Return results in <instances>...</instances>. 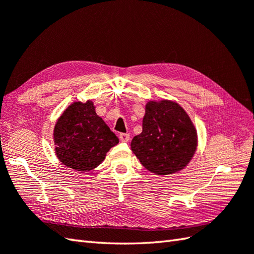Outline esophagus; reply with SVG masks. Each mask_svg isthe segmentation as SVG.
<instances>
[{
  "instance_id": "34e87169",
  "label": "esophagus",
  "mask_w": 254,
  "mask_h": 254,
  "mask_svg": "<svg viewBox=\"0 0 254 254\" xmlns=\"http://www.w3.org/2000/svg\"><path fill=\"white\" fill-rule=\"evenodd\" d=\"M119 138H120L121 142L127 143V142L130 141V134H128V133H121L120 135H119Z\"/></svg>"
}]
</instances>
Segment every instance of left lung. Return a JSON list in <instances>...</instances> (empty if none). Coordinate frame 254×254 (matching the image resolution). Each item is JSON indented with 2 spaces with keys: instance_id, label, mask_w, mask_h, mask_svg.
<instances>
[{
  "instance_id": "obj_1",
  "label": "left lung",
  "mask_w": 254,
  "mask_h": 254,
  "mask_svg": "<svg viewBox=\"0 0 254 254\" xmlns=\"http://www.w3.org/2000/svg\"><path fill=\"white\" fill-rule=\"evenodd\" d=\"M197 145L190 117L169 100L149 101L145 108L143 131L131 142L141 164L156 175L175 174L189 164Z\"/></svg>"
}]
</instances>
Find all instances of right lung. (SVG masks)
<instances>
[{"instance_id": "1", "label": "right lung", "mask_w": 254, "mask_h": 254, "mask_svg": "<svg viewBox=\"0 0 254 254\" xmlns=\"http://www.w3.org/2000/svg\"><path fill=\"white\" fill-rule=\"evenodd\" d=\"M53 139L59 160L77 171L96 168L119 143L116 134L97 116L90 100L85 104L76 101L67 107L58 119Z\"/></svg>"}]
</instances>
